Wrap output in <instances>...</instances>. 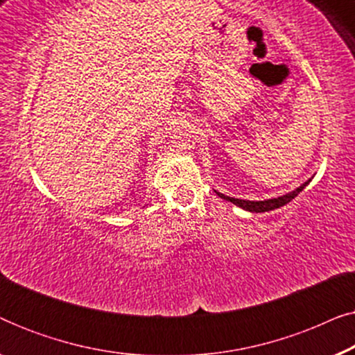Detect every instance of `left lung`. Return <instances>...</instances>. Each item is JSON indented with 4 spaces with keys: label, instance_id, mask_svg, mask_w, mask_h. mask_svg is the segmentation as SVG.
Instances as JSON below:
<instances>
[{
    "label": "left lung",
    "instance_id": "1",
    "mask_svg": "<svg viewBox=\"0 0 355 355\" xmlns=\"http://www.w3.org/2000/svg\"><path fill=\"white\" fill-rule=\"evenodd\" d=\"M310 181H312V178H310L309 181H305L304 184H300L297 189H294V191L286 193V196H281V197H276V198H266V200H242V198L227 197V196H225V193H221L218 191H215V192H216V196H220L221 198H225V200H227V202L234 203L236 207L242 208V210H247V211H252V213H263V211L276 210V208H279V207H284L286 203H289L291 200H293V198L297 197L299 193L309 186Z\"/></svg>",
    "mask_w": 355,
    "mask_h": 355
}]
</instances>
